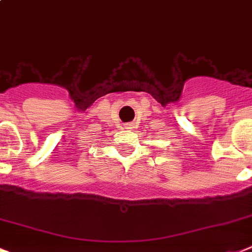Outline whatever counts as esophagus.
Listing matches in <instances>:
<instances>
[{"label": "esophagus", "mask_w": 252, "mask_h": 252, "mask_svg": "<svg viewBox=\"0 0 252 252\" xmlns=\"http://www.w3.org/2000/svg\"><path fill=\"white\" fill-rule=\"evenodd\" d=\"M131 126H132V124H126L125 125V128H131Z\"/></svg>", "instance_id": "34e87169"}]
</instances>
